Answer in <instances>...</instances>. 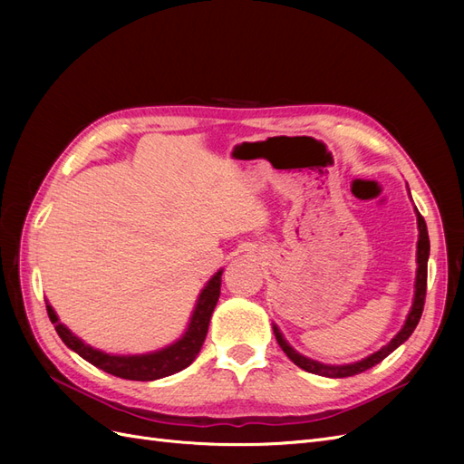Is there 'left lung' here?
<instances>
[{
	"label": "left lung",
	"mask_w": 464,
	"mask_h": 464,
	"mask_svg": "<svg viewBox=\"0 0 464 464\" xmlns=\"http://www.w3.org/2000/svg\"><path fill=\"white\" fill-rule=\"evenodd\" d=\"M416 218H418V246H416V263H418V269H416V285H414V302L409 315H406V321L402 329L392 336L391 343L385 344L382 350H377V353L370 354L368 358H363L360 362L354 363H344V366H329V363H321L315 362L312 358H305L302 354H298L296 350H294L286 341L283 333L278 331V327L273 323V333L276 336V343L280 344V348L285 350V354L296 363L298 368L315 373V375H323V377H350V375H358L362 372H366L373 366H377L379 362H383L392 350L399 348L409 336L414 333L416 325L420 317H422L424 312V300H426V285H428V257H430V237H428V228H426V220L424 217L418 213L416 208Z\"/></svg>",
	"instance_id": "obj_1"
}]
</instances>
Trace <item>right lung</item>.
Here are the masks:
<instances>
[{"label":"right lung","instance_id":"add662e5","mask_svg":"<svg viewBox=\"0 0 464 464\" xmlns=\"http://www.w3.org/2000/svg\"><path fill=\"white\" fill-rule=\"evenodd\" d=\"M220 276H222V271L215 273L213 278L207 283V286L201 290L198 304H195V310L191 314V319L188 323V329L184 334H181V339H178L170 346L149 354H133V356L106 354L102 350H96L82 343L79 336H75L63 325V323H60L58 315H55L53 307L50 304H46V310H48L50 321L53 323V327L58 331L60 339L65 343V346L72 348L73 353H77L81 358L91 362L92 366L121 379H131V382H154V379L168 377L181 372L184 368H188L195 358H198L208 331L210 315H213L215 305L220 296V283H222Z\"/></svg>","mask_w":464,"mask_h":464}]
</instances>
